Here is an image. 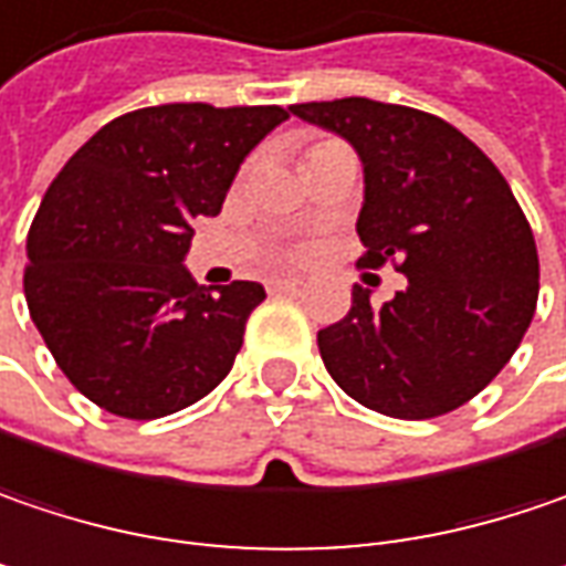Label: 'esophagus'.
<instances>
[{
	"label": "esophagus",
	"instance_id": "1",
	"mask_svg": "<svg viewBox=\"0 0 566 566\" xmlns=\"http://www.w3.org/2000/svg\"><path fill=\"white\" fill-rule=\"evenodd\" d=\"M304 279H269L265 287L272 291V294H282V291H294V287H301Z\"/></svg>",
	"mask_w": 566,
	"mask_h": 566
}]
</instances>
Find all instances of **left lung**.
I'll use <instances>...</instances> for the list:
<instances>
[{"mask_svg":"<svg viewBox=\"0 0 566 566\" xmlns=\"http://www.w3.org/2000/svg\"><path fill=\"white\" fill-rule=\"evenodd\" d=\"M291 115L358 153L361 265L407 275L381 307L352 287L349 314L316 333L326 371L384 416L458 410L513 358L538 301V250L513 188L458 127L407 105L336 98Z\"/></svg>","mask_w":566,"mask_h":566,"instance_id":"left-lung-1","label":"left lung"}]
</instances>
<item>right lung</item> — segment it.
Returning <instances> with one entry per match:
<instances>
[{"mask_svg": "<svg viewBox=\"0 0 566 566\" xmlns=\"http://www.w3.org/2000/svg\"><path fill=\"white\" fill-rule=\"evenodd\" d=\"M287 112L179 102L108 120L53 179L28 230V311L73 387L108 413L159 419L233 368L259 282L201 287L191 220L220 205Z\"/></svg>", "mask_w": 566, "mask_h": 566, "instance_id": "add662e5", "label": "right lung"}]
</instances>
